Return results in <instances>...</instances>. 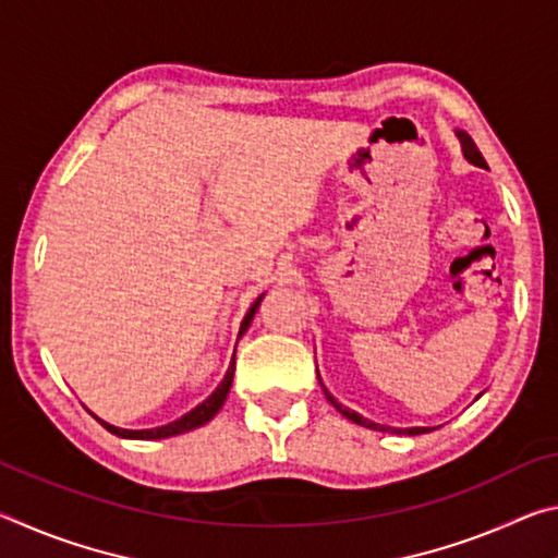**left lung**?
<instances>
[{"mask_svg":"<svg viewBox=\"0 0 558 558\" xmlns=\"http://www.w3.org/2000/svg\"><path fill=\"white\" fill-rule=\"evenodd\" d=\"M458 140H460V145H462V157H465L470 165L487 169V162L483 159V155H480L477 145L472 143V137L468 135L465 130H458ZM317 379H319V374H317ZM319 384H323V379H319ZM323 391H325V396H327V401L332 403L339 413L347 415L349 421H354V423H359V426H364V428L381 430V433H396V436H421V433H430V428H421V426H418V428H391V426H381V423H374V421H369V418H364L362 413H356V411L347 409V405L339 403V401L335 399V396L325 389V384H323Z\"/></svg>","mask_w":558,"mask_h":558,"instance_id":"left-lung-1","label":"left lung"}]
</instances>
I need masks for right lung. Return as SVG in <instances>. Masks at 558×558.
Wrapping results in <instances>:
<instances>
[{
	"instance_id": "1",
	"label": "right lung",
	"mask_w": 558,
	"mask_h": 558,
	"mask_svg": "<svg viewBox=\"0 0 558 558\" xmlns=\"http://www.w3.org/2000/svg\"><path fill=\"white\" fill-rule=\"evenodd\" d=\"M263 295H266V292H263ZM263 295H260L256 302H253L248 313H245L243 323H241V329H239V339L243 337L245 329L251 327L253 317H256V310H258V305H260ZM233 372H235V349H233V356H231V364H229V369H226L223 381H221L219 386H216V391L209 396V399L202 401L199 405H196V409H192V411H189V413H184L182 418H177V421H172V423H167V426L145 428V430H128V428L110 426V423H106V421H102V418H98L96 413H90V415H93V418H96V421L100 423L102 428H108L110 433H116L118 438H132V440H157V438H172V436H179V433H189V430H194V428L204 426V423H209V421L214 418V415L221 411V405H223V401H226V396H229V391H231V384H233Z\"/></svg>"
}]
</instances>
